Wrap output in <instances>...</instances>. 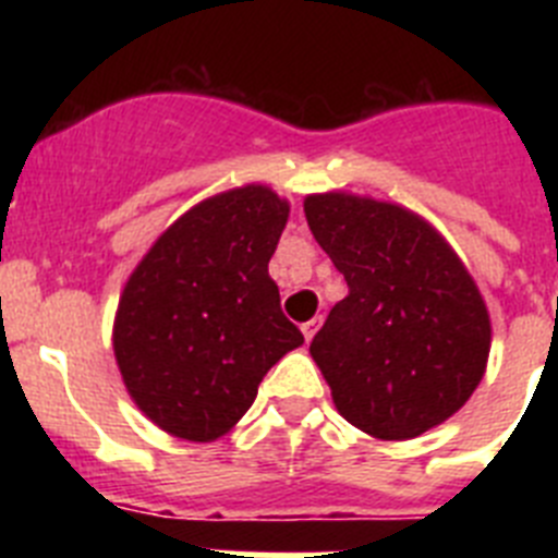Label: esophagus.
Here are the masks:
<instances>
[{
    "label": "esophagus",
    "instance_id": "esophagus-1",
    "mask_svg": "<svg viewBox=\"0 0 558 558\" xmlns=\"http://www.w3.org/2000/svg\"><path fill=\"white\" fill-rule=\"evenodd\" d=\"M322 324H324L322 315H315V318H310V322L302 324V332H304V340H307V343L313 340V335L318 332V327H322Z\"/></svg>",
    "mask_w": 558,
    "mask_h": 558
}]
</instances>
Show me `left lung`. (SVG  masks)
Here are the masks:
<instances>
[{"label":"left lung","instance_id":"left-lung-1","mask_svg":"<svg viewBox=\"0 0 558 558\" xmlns=\"http://www.w3.org/2000/svg\"><path fill=\"white\" fill-rule=\"evenodd\" d=\"M304 215L349 284L310 343L338 413L383 441L441 425L489 360L475 279L445 236L397 204L327 192L307 195Z\"/></svg>","mask_w":558,"mask_h":558}]
</instances>
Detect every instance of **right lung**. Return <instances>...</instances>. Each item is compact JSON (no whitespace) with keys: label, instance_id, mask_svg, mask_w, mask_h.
<instances>
[{"label":"right lung","instance_id":"obj_1","mask_svg":"<svg viewBox=\"0 0 558 558\" xmlns=\"http://www.w3.org/2000/svg\"><path fill=\"white\" fill-rule=\"evenodd\" d=\"M290 206L248 184L201 201L153 243L113 318V354L140 411L175 438L215 441L243 418L304 335L268 263Z\"/></svg>","mask_w":558,"mask_h":558}]
</instances>
